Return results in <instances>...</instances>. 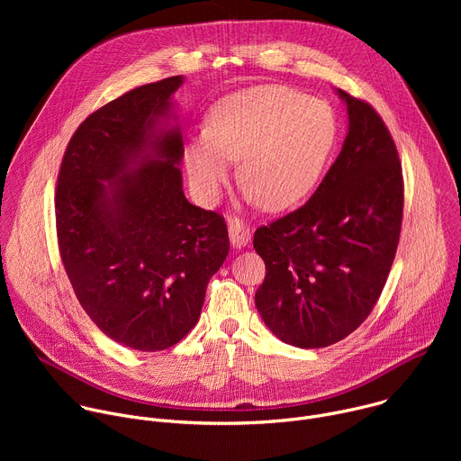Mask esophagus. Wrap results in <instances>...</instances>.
I'll use <instances>...</instances> for the list:
<instances>
[{
	"label": "esophagus",
	"mask_w": 461,
	"mask_h": 461,
	"mask_svg": "<svg viewBox=\"0 0 461 461\" xmlns=\"http://www.w3.org/2000/svg\"><path fill=\"white\" fill-rule=\"evenodd\" d=\"M228 231H230V242L235 248L246 246L249 242V239H251L249 226L246 222H242L240 219H237V217H230L228 219Z\"/></svg>",
	"instance_id": "obj_1"
}]
</instances>
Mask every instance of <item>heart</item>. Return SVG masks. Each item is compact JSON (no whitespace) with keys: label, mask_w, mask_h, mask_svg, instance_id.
I'll return each instance as SVG.
<instances>
[{"label":"heart","mask_w":461,"mask_h":461,"mask_svg":"<svg viewBox=\"0 0 461 461\" xmlns=\"http://www.w3.org/2000/svg\"><path fill=\"white\" fill-rule=\"evenodd\" d=\"M338 139L330 104L286 86H253L215 102L208 125L185 146L184 160L196 196L219 201L231 160L248 196L285 210L313 189Z\"/></svg>","instance_id":"1"}]
</instances>
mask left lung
<instances>
[{
	"mask_svg": "<svg viewBox=\"0 0 461 461\" xmlns=\"http://www.w3.org/2000/svg\"><path fill=\"white\" fill-rule=\"evenodd\" d=\"M338 95L348 113L339 157L304 206L253 235L267 265L255 306L281 341L299 348L334 345L370 315L402 231L396 144L370 104Z\"/></svg>",
	"mask_w": 461,
	"mask_h": 461,
	"instance_id": "8db88e82",
	"label": "left lung"
}]
</instances>
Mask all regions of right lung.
Masks as SVG:
<instances>
[{
    "label": "right lung",
    "instance_id": "obj_1",
    "mask_svg": "<svg viewBox=\"0 0 461 461\" xmlns=\"http://www.w3.org/2000/svg\"><path fill=\"white\" fill-rule=\"evenodd\" d=\"M182 82L137 87L89 114L58 173V248L73 290L107 338L140 352L187 336L230 251L222 215L182 189V133L171 125Z\"/></svg>",
    "mask_w": 461,
    "mask_h": 461
}]
</instances>
